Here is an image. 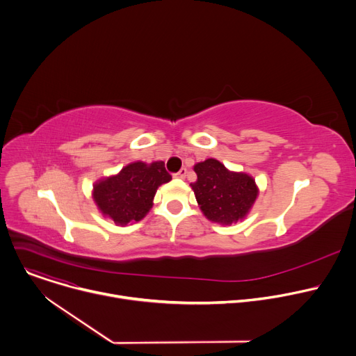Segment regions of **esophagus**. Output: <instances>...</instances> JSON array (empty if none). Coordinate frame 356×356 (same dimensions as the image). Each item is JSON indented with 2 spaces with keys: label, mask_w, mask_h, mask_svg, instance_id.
Segmentation results:
<instances>
[{
  "label": "esophagus",
  "mask_w": 356,
  "mask_h": 356,
  "mask_svg": "<svg viewBox=\"0 0 356 356\" xmlns=\"http://www.w3.org/2000/svg\"><path fill=\"white\" fill-rule=\"evenodd\" d=\"M187 176V169H180L177 173H175V177H179V179H184Z\"/></svg>",
  "instance_id": "34e87169"
}]
</instances>
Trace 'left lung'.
I'll return each instance as SVG.
<instances>
[{"mask_svg":"<svg viewBox=\"0 0 356 356\" xmlns=\"http://www.w3.org/2000/svg\"><path fill=\"white\" fill-rule=\"evenodd\" d=\"M197 180L191 183L198 206L210 221L231 225L245 218L258 197L252 176L228 170L217 159L194 166Z\"/></svg>","mask_w":356,"mask_h":356,"instance_id":"left-lung-1","label":"left lung"}]
</instances>
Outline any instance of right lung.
Segmentation results:
<instances>
[{"label": "right lung", "mask_w": 356, "mask_h": 356, "mask_svg": "<svg viewBox=\"0 0 356 356\" xmlns=\"http://www.w3.org/2000/svg\"><path fill=\"white\" fill-rule=\"evenodd\" d=\"M172 180L163 162H134L94 184L92 198L103 216L118 225L140 221L154 206L161 184Z\"/></svg>", "instance_id": "right-lung-1"}]
</instances>
